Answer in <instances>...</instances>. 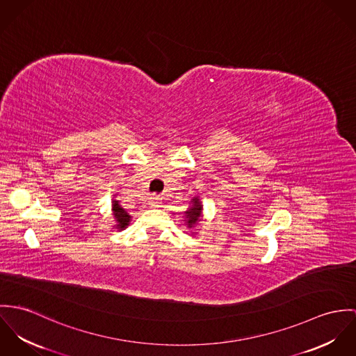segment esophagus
Wrapping results in <instances>:
<instances>
[{
	"label": "esophagus",
	"instance_id": "1",
	"mask_svg": "<svg viewBox=\"0 0 356 356\" xmlns=\"http://www.w3.org/2000/svg\"><path fill=\"white\" fill-rule=\"evenodd\" d=\"M147 202L152 207H159V203H161V197H159V195H154V197H149Z\"/></svg>",
	"mask_w": 356,
	"mask_h": 356
}]
</instances>
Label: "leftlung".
<instances>
[{
	"mask_svg": "<svg viewBox=\"0 0 356 356\" xmlns=\"http://www.w3.org/2000/svg\"><path fill=\"white\" fill-rule=\"evenodd\" d=\"M200 213H202V204H200L199 199L195 197V199L193 200V204H191V207H190V209L186 211L187 225H188L190 228L195 227V224H197V221H199Z\"/></svg>",
	"mask_w": 356,
	"mask_h": 356,
	"instance_id": "8db88e82",
	"label": "left lung"
}]
</instances>
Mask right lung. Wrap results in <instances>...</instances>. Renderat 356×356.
<instances>
[{
    "label": "right lung",
    "instance_id": "1",
    "mask_svg": "<svg viewBox=\"0 0 356 356\" xmlns=\"http://www.w3.org/2000/svg\"><path fill=\"white\" fill-rule=\"evenodd\" d=\"M113 214H115V218L118 220V228L120 229H124L127 225H128V222H129V214L122 209V207H120L119 202L118 200H113Z\"/></svg>",
    "mask_w": 356,
    "mask_h": 356
}]
</instances>
